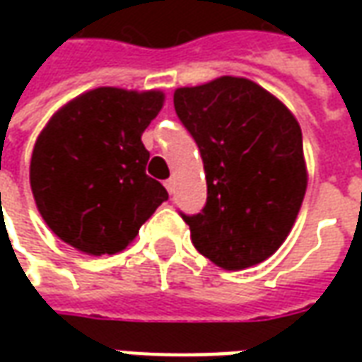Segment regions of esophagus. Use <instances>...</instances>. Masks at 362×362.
Here are the masks:
<instances>
[{
	"mask_svg": "<svg viewBox=\"0 0 362 362\" xmlns=\"http://www.w3.org/2000/svg\"><path fill=\"white\" fill-rule=\"evenodd\" d=\"M174 186H176V180H174V178H168V180L165 182V188L168 189V194H174Z\"/></svg>",
	"mask_w": 362,
	"mask_h": 362,
	"instance_id": "esophagus-1",
	"label": "esophagus"
}]
</instances>
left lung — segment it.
Masks as SVG:
<instances>
[{"label":"left lung","mask_w":362,"mask_h":362,"mask_svg":"<svg viewBox=\"0 0 362 362\" xmlns=\"http://www.w3.org/2000/svg\"><path fill=\"white\" fill-rule=\"evenodd\" d=\"M174 108L207 180L202 213L182 215L196 250L228 272L262 264L285 243L306 194L298 122L269 90L233 75L176 89Z\"/></svg>","instance_id":"8db88e82"}]
</instances>
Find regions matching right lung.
I'll return each instance as SVG.
<instances>
[{"mask_svg": "<svg viewBox=\"0 0 362 362\" xmlns=\"http://www.w3.org/2000/svg\"><path fill=\"white\" fill-rule=\"evenodd\" d=\"M160 90L98 87L64 104L36 137L30 189L52 233L75 250L116 254L168 199L145 174L143 132L163 108Z\"/></svg>", "mask_w": 362, "mask_h": 362, "instance_id": "add662e5", "label": "right lung"}]
</instances>
